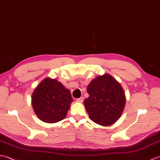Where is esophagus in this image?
<instances>
[{
	"label": "esophagus",
	"mask_w": 160,
	"mask_h": 160,
	"mask_svg": "<svg viewBox=\"0 0 160 160\" xmlns=\"http://www.w3.org/2000/svg\"><path fill=\"white\" fill-rule=\"evenodd\" d=\"M83 100H84V98H83L82 97H81V98H78V99L76 100V101L78 102L82 103V102H83Z\"/></svg>",
	"instance_id": "34e87169"
}]
</instances>
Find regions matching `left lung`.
<instances>
[{"label": "left lung", "instance_id": "1", "mask_svg": "<svg viewBox=\"0 0 160 160\" xmlns=\"http://www.w3.org/2000/svg\"><path fill=\"white\" fill-rule=\"evenodd\" d=\"M89 96L84 101L89 117L107 127L119 120L126 104V96L119 82L108 73L98 76L87 86Z\"/></svg>", "mask_w": 160, "mask_h": 160}]
</instances>
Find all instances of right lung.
<instances>
[{
  "mask_svg": "<svg viewBox=\"0 0 160 160\" xmlns=\"http://www.w3.org/2000/svg\"><path fill=\"white\" fill-rule=\"evenodd\" d=\"M73 101L70 91L60 82L50 78L39 83L32 97L36 115L46 123H56L64 120Z\"/></svg>",
  "mask_w": 160,
  "mask_h": 160,
  "instance_id": "1",
  "label": "right lung"
}]
</instances>
